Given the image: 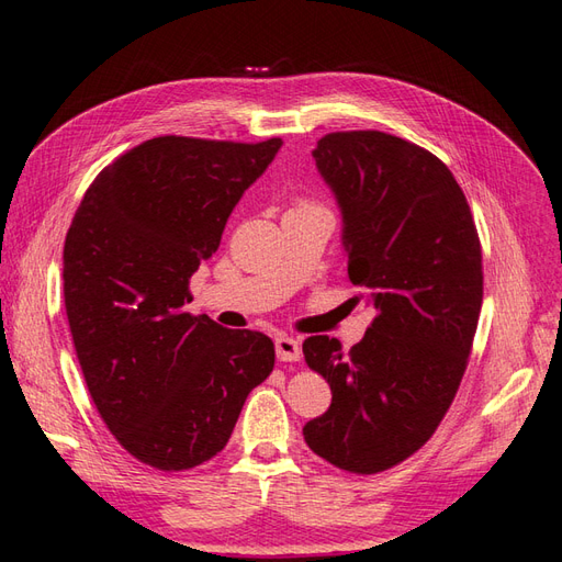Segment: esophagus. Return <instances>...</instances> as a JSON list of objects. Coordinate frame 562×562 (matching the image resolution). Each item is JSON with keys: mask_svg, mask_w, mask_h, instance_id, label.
<instances>
[{"mask_svg": "<svg viewBox=\"0 0 562 562\" xmlns=\"http://www.w3.org/2000/svg\"><path fill=\"white\" fill-rule=\"evenodd\" d=\"M276 353H278V361H299L301 358V344L294 337H286L280 335L276 337Z\"/></svg>", "mask_w": 562, "mask_h": 562, "instance_id": "1", "label": "esophagus"}]
</instances>
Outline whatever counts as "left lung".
I'll list each match as a JSON object with an SVG mask.
<instances>
[{"label": "left lung", "instance_id": "obj_1", "mask_svg": "<svg viewBox=\"0 0 562 562\" xmlns=\"http://www.w3.org/2000/svg\"><path fill=\"white\" fill-rule=\"evenodd\" d=\"M315 168L341 211L351 284L375 308L351 351L304 341L333 404L304 425L313 453L372 474L435 435L468 366L482 308V247L453 172L435 154L380 131L325 135Z\"/></svg>", "mask_w": 562, "mask_h": 562}]
</instances>
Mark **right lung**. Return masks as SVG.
<instances>
[{
    "label": "right lung",
    "instance_id": "add662e5",
    "mask_svg": "<svg viewBox=\"0 0 562 562\" xmlns=\"http://www.w3.org/2000/svg\"><path fill=\"white\" fill-rule=\"evenodd\" d=\"M282 139L154 137L106 166L64 244V299L94 406L127 453L190 470L225 449L272 341L184 313L190 278Z\"/></svg>",
    "mask_w": 562,
    "mask_h": 562
}]
</instances>
